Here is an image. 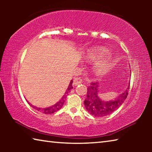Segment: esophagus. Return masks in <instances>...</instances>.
<instances>
[{
    "label": "esophagus",
    "instance_id": "34e87169",
    "mask_svg": "<svg viewBox=\"0 0 152 152\" xmlns=\"http://www.w3.org/2000/svg\"><path fill=\"white\" fill-rule=\"evenodd\" d=\"M81 83H82V80L80 78H75L74 79L73 84L74 86H78Z\"/></svg>",
    "mask_w": 152,
    "mask_h": 152
}]
</instances>
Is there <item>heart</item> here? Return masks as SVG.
<instances>
[{"instance_id":"heart-1","label":"heart","mask_w":152,"mask_h":152,"mask_svg":"<svg viewBox=\"0 0 152 152\" xmlns=\"http://www.w3.org/2000/svg\"><path fill=\"white\" fill-rule=\"evenodd\" d=\"M109 53V51L102 47L97 48H92L88 50L86 53V57L91 60H96L98 58L104 57ZM110 62L109 60L99 61L95 64L94 69L98 74H104L109 70Z\"/></svg>"}]
</instances>
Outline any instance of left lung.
I'll return each instance as SVG.
<instances>
[{
  "instance_id": "left-lung-1",
  "label": "left lung",
  "mask_w": 152,
  "mask_h": 152,
  "mask_svg": "<svg viewBox=\"0 0 152 152\" xmlns=\"http://www.w3.org/2000/svg\"><path fill=\"white\" fill-rule=\"evenodd\" d=\"M129 86L114 100L105 101L99 96V91L97 82H91L87 88V95L84 104L87 111L96 117H102L111 114L121 106L127 99Z\"/></svg>"
}]
</instances>
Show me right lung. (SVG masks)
I'll list each match as a JSON object with an SVG mask.
<instances>
[{
	"label": "right lung",
	"instance_id": "obj_1",
	"mask_svg": "<svg viewBox=\"0 0 152 152\" xmlns=\"http://www.w3.org/2000/svg\"><path fill=\"white\" fill-rule=\"evenodd\" d=\"M72 80L70 81V84H69V86L68 87V89H67V91H66L65 94H64V96H62V98L57 103H56L55 104H53V106L50 107H48V108H44V109H42V108H38V107H36L33 106L32 104H31L29 102V104L31 106L33 109H35L36 110H37L38 111H39L41 113H44V114L46 115H48V114H52V113H55L56 111H58V110H60L61 107H63V104L64 103V102H65V100L66 99V96H67V94H68L69 92L71 91V90L72 89L73 86H72Z\"/></svg>",
	"mask_w": 152,
	"mask_h": 152
}]
</instances>
